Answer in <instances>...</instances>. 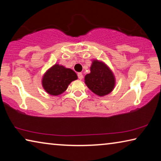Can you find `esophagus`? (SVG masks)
<instances>
[{
    "label": "esophagus",
    "mask_w": 161,
    "mask_h": 161,
    "mask_svg": "<svg viewBox=\"0 0 161 161\" xmlns=\"http://www.w3.org/2000/svg\"><path fill=\"white\" fill-rule=\"evenodd\" d=\"M77 76H78V78L80 79V80H82V79H83V75L81 74V72L78 73V74H77Z\"/></svg>",
    "instance_id": "34e87169"
}]
</instances>
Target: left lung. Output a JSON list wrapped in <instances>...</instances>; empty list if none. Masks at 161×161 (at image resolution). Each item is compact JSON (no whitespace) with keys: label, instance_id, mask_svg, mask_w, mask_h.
I'll use <instances>...</instances> for the list:
<instances>
[{"label":"left lung","instance_id":"1","mask_svg":"<svg viewBox=\"0 0 161 161\" xmlns=\"http://www.w3.org/2000/svg\"><path fill=\"white\" fill-rule=\"evenodd\" d=\"M90 70L84 78L88 88L98 96L109 94L115 86V79L109 68L102 62L94 60Z\"/></svg>","mask_w":161,"mask_h":161}]
</instances>
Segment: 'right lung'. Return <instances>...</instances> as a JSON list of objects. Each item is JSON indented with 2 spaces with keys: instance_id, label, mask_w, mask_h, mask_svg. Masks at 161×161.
<instances>
[{
  "instance_id": "right-lung-1",
  "label": "right lung",
  "mask_w": 161,
  "mask_h": 161,
  "mask_svg": "<svg viewBox=\"0 0 161 161\" xmlns=\"http://www.w3.org/2000/svg\"><path fill=\"white\" fill-rule=\"evenodd\" d=\"M76 80L77 75L72 69L54 64L43 76L42 83L49 94L57 96L66 91L68 85Z\"/></svg>"
}]
</instances>
